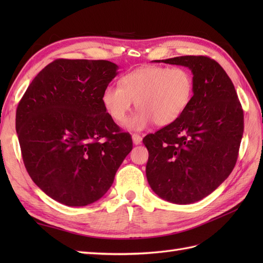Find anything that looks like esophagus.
Here are the masks:
<instances>
[{
	"mask_svg": "<svg viewBox=\"0 0 263 263\" xmlns=\"http://www.w3.org/2000/svg\"><path fill=\"white\" fill-rule=\"evenodd\" d=\"M132 140L135 144H140L142 141V138L139 135H132Z\"/></svg>",
	"mask_w": 263,
	"mask_h": 263,
	"instance_id": "obj_1",
	"label": "esophagus"
}]
</instances>
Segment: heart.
<instances>
[{"instance_id": "1", "label": "heart", "mask_w": 263, "mask_h": 263, "mask_svg": "<svg viewBox=\"0 0 263 263\" xmlns=\"http://www.w3.org/2000/svg\"><path fill=\"white\" fill-rule=\"evenodd\" d=\"M120 83L104 89L102 102L116 123L125 121L136 102L139 110L125 123L136 131L153 122L158 126L173 124L185 113L194 95L193 76L183 66H142L126 73Z\"/></svg>"}]
</instances>
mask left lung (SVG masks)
<instances>
[{
    "mask_svg": "<svg viewBox=\"0 0 263 263\" xmlns=\"http://www.w3.org/2000/svg\"><path fill=\"white\" fill-rule=\"evenodd\" d=\"M156 62L191 70L194 95L176 122L143 138L147 180L161 199L193 203L214 192L235 166L243 109L232 80L215 60L187 55Z\"/></svg>",
    "mask_w": 263,
    "mask_h": 263,
    "instance_id": "left-lung-1",
    "label": "left lung"
}]
</instances>
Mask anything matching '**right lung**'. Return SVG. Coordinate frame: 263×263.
I'll list each match as a JSON object with an SVG mask.
<instances>
[{"label": "right lung", "instance_id": "add662e5", "mask_svg": "<svg viewBox=\"0 0 263 263\" xmlns=\"http://www.w3.org/2000/svg\"><path fill=\"white\" fill-rule=\"evenodd\" d=\"M117 69L105 60H55L35 77L16 108L28 174L60 203L83 206L99 200L132 150L131 136L121 132L102 102Z\"/></svg>", "mask_w": 263, "mask_h": 263}]
</instances>
